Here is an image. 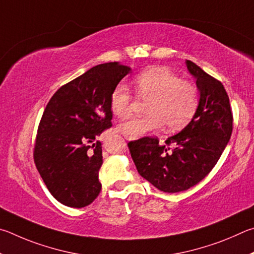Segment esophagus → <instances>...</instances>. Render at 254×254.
Instances as JSON below:
<instances>
[{"label": "esophagus", "mask_w": 254, "mask_h": 254, "mask_svg": "<svg viewBox=\"0 0 254 254\" xmlns=\"http://www.w3.org/2000/svg\"><path fill=\"white\" fill-rule=\"evenodd\" d=\"M125 138L128 139V140H130V139H131V138H129V137H127V136H125Z\"/></svg>", "instance_id": "1"}]
</instances>
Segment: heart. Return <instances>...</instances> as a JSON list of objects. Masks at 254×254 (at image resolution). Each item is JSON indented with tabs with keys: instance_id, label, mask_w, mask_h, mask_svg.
Returning <instances> with one entry per match:
<instances>
[{
	"instance_id": "obj_1",
	"label": "heart",
	"mask_w": 254,
	"mask_h": 254,
	"mask_svg": "<svg viewBox=\"0 0 254 254\" xmlns=\"http://www.w3.org/2000/svg\"><path fill=\"white\" fill-rule=\"evenodd\" d=\"M139 96L149 98L146 117H131L118 126V130L131 139L157 130L184 128L194 117L198 107V92L193 83L182 80L166 68L157 66L135 78ZM110 109L118 118H126L131 110V95L126 84L118 83L110 96Z\"/></svg>"
}]
</instances>
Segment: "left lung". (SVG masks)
<instances>
[{
  "instance_id": "left-lung-1",
  "label": "left lung",
  "mask_w": 254,
  "mask_h": 254,
  "mask_svg": "<svg viewBox=\"0 0 254 254\" xmlns=\"http://www.w3.org/2000/svg\"><path fill=\"white\" fill-rule=\"evenodd\" d=\"M185 64L199 92L192 120L179 134L168 137L165 145L154 137L128 144L139 175L166 193L182 192L199 183L215 166L232 134L233 116L223 84L194 62ZM170 144L175 147L170 149Z\"/></svg>"
}]
</instances>
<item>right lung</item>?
Instances as JSON below:
<instances>
[{
    "label": "right lung",
    "instance_id": "right-lung-1",
    "mask_svg": "<svg viewBox=\"0 0 254 254\" xmlns=\"http://www.w3.org/2000/svg\"><path fill=\"white\" fill-rule=\"evenodd\" d=\"M129 66L98 64L62 86L42 115L34 163L44 184L64 205L84 207L101 190L102 145L98 139L113 119L110 96Z\"/></svg>",
    "mask_w": 254,
    "mask_h": 254
}]
</instances>
